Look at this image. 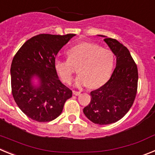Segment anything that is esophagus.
<instances>
[{"instance_id": "esophagus-1", "label": "esophagus", "mask_w": 155, "mask_h": 155, "mask_svg": "<svg viewBox=\"0 0 155 155\" xmlns=\"http://www.w3.org/2000/svg\"><path fill=\"white\" fill-rule=\"evenodd\" d=\"M73 94L74 95H77V96H78L81 94V91H73Z\"/></svg>"}]
</instances>
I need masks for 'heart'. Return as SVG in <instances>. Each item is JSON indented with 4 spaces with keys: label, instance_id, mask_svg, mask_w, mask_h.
Here are the masks:
<instances>
[{
    "label": "heart",
    "instance_id": "heart-1",
    "mask_svg": "<svg viewBox=\"0 0 155 155\" xmlns=\"http://www.w3.org/2000/svg\"><path fill=\"white\" fill-rule=\"evenodd\" d=\"M68 56L67 60L55 61L56 70L67 84L73 81V66H78L80 74L75 82L76 87H99L107 81L112 74L114 64L113 53L98 45L82 42L68 50Z\"/></svg>",
    "mask_w": 155,
    "mask_h": 155
}]
</instances>
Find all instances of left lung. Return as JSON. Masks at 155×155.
<instances>
[{
    "instance_id": "8db88e82",
    "label": "left lung",
    "mask_w": 155,
    "mask_h": 155,
    "mask_svg": "<svg viewBox=\"0 0 155 155\" xmlns=\"http://www.w3.org/2000/svg\"><path fill=\"white\" fill-rule=\"evenodd\" d=\"M104 41L116 57V64L109 80L91 91V102L83 112L87 119L99 125L116 123L127 113L137 90V67L126 46L105 35Z\"/></svg>"
}]
</instances>
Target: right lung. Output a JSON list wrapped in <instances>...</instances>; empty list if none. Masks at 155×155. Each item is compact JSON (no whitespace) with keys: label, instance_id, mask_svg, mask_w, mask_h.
I'll list each match as a JSON object with an SVG mask.
<instances>
[{"label":"right lung","instance_id":"1","mask_svg":"<svg viewBox=\"0 0 155 155\" xmlns=\"http://www.w3.org/2000/svg\"><path fill=\"white\" fill-rule=\"evenodd\" d=\"M75 34H40L22 45L12 60L11 81L14 99L31 120L50 122L63 111L72 91L59 80L55 58L61 48ZM38 79V84L33 83Z\"/></svg>","mask_w":155,"mask_h":155}]
</instances>
